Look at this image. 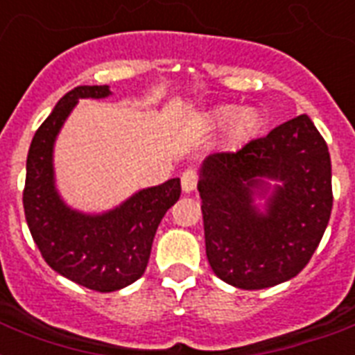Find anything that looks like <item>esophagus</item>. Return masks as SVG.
Masks as SVG:
<instances>
[{
    "label": "esophagus",
    "mask_w": 355,
    "mask_h": 355,
    "mask_svg": "<svg viewBox=\"0 0 355 355\" xmlns=\"http://www.w3.org/2000/svg\"><path fill=\"white\" fill-rule=\"evenodd\" d=\"M197 180H199L197 171H195V169H186V171L182 173V177H180V184H182L184 193H191V191L197 188Z\"/></svg>",
    "instance_id": "34e87169"
}]
</instances>
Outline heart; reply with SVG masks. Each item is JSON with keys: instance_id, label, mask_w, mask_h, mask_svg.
Masks as SVG:
<instances>
[{"instance_id": "b5f03b06", "label": "heart", "mask_w": 355, "mask_h": 355, "mask_svg": "<svg viewBox=\"0 0 355 355\" xmlns=\"http://www.w3.org/2000/svg\"><path fill=\"white\" fill-rule=\"evenodd\" d=\"M200 125L208 130L225 125L223 141L230 149L241 147L258 132L259 114L254 108H239L234 105H217V107L200 114Z\"/></svg>"}]
</instances>
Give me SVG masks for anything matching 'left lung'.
I'll return each mask as SVG.
<instances>
[{"label": "left lung", "instance_id": "left-lung-1", "mask_svg": "<svg viewBox=\"0 0 355 355\" xmlns=\"http://www.w3.org/2000/svg\"><path fill=\"white\" fill-rule=\"evenodd\" d=\"M197 189L211 270L239 289L278 286L308 265L330 221L328 145L302 114L237 153L208 156ZM256 194L266 197L265 212Z\"/></svg>", "mask_w": 355, "mask_h": 355}]
</instances>
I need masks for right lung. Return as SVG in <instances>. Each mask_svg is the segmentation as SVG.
<instances>
[{"instance_id": "obj_1", "label": "right lung", "mask_w": 355, "mask_h": 355, "mask_svg": "<svg viewBox=\"0 0 355 355\" xmlns=\"http://www.w3.org/2000/svg\"><path fill=\"white\" fill-rule=\"evenodd\" d=\"M105 86H77L57 103L31 141L24 189L25 219L42 258L58 275L99 293L118 291L145 272L162 217L180 197V178L139 189L105 214H83L58 195L53 147L79 99H103Z\"/></svg>"}]
</instances>
